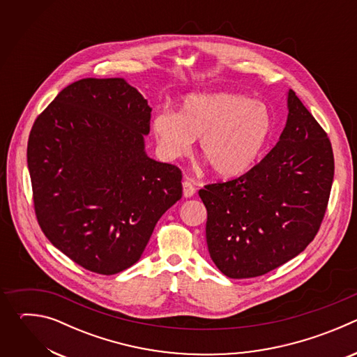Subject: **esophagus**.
<instances>
[{
  "mask_svg": "<svg viewBox=\"0 0 357 357\" xmlns=\"http://www.w3.org/2000/svg\"><path fill=\"white\" fill-rule=\"evenodd\" d=\"M182 186H183V196L185 197H192L195 195L196 188H195V185H193V182L190 179H188V178L183 179Z\"/></svg>",
  "mask_w": 357,
  "mask_h": 357,
  "instance_id": "34e87169",
  "label": "esophagus"
}]
</instances>
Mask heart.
Segmentation results:
<instances>
[{"label": "heart", "instance_id": "1", "mask_svg": "<svg viewBox=\"0 0 357 357\" xmlns=\"http://www.w3.org/2000/svg\"><path fill=\"white\" fill-rule=\"evenodd\" d=\"M271 119L260 101L233 93L193 94L179 112L160 113L152 131L169 160L188 155L199 138L200 157L220 178H234L251 168L267 141Z\"/></svg>", "mask_w": 357, "mask_h": 357}]
</instances>
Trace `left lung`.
<instances>
[{
  "instance_id": "8db88e82",
  "label": "left lung",
  "mask_w": 357,
  "mask_h": 357,
  "mask_svg": "<svg viewBox=\"0 0 357 357\" xmlns=\"http://www.w3.org/2000/svg\"><path fill=\"white\" fill-rule=\"evenodd\" d=\"M333 174L328 134L289 90L277 145L241 176L199 190L216 267L229 278H252L298 256L321 227Z\"/></svg>"
}]
</instances>
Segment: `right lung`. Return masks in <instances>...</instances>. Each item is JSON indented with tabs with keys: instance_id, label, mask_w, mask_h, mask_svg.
I'll list each match as a JSON object with an SVG mask.
<instances>
[{
	"instance_id": "add662e5",
	"label": "right lung",
	"mask_w": 357,
	"mask_h": 357,
	"mask_svg": "<svg viewBox=\"0 0 357 357\" xmlns=\"http://www.w3.org/2000/svg\"><path fill=\"white\" fill-rule=\"evenodd\" d=\"M151 107L124 79H82L35 120L28 169L38 223L83 268L135 264L160 218L182 197L178 167L146 157Z\"/></svg>"
}]
</instances>
